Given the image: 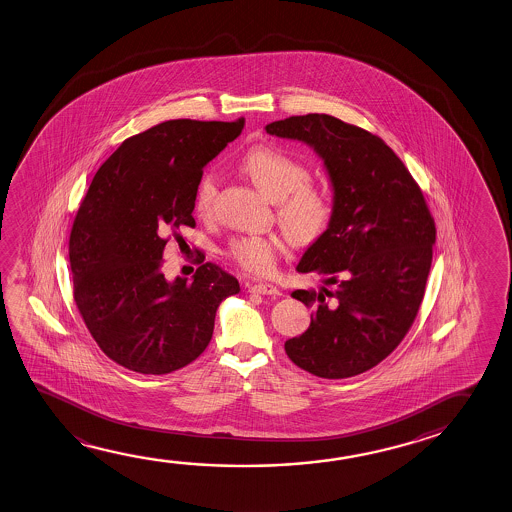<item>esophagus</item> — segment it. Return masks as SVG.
<instances>
[{
    "label": "esophagus",
    "mask_w": 512,
    "mask_h": 512,
    "mask_svg": "<svg viewBox=\"0 0 512 512\" xmlns=\"http://www.w3.org/2000/svg\"><path fill=\"white\" fill-rule=\"evenodd\" d=\"M249 292H254V294L261 295H279V288H276L274 285H270V283H256V285H249Z\"/></svg>",
    "instance_id": "1"
}]
</instances>
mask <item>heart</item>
Instances as JSON below:
<instances>
[{"instance_id":"heart-1","label":"heart","mask_w":512,"mask_h":512,"mask_svg":"<svg viewBox=\"0 0 512 512\" xmlns=\"http://www.w3.org/2000/svg\"><path fill=\"white\" fill-rule=\"evenodd\" d=\"M243 174L258 190L278 202L279 224L295 243L317 240L328 227L331 204L328 195L308 182L306 166L286 156L278 148L256 147L240 161ZM217 195V175L206 170L195 186L193 208L200 217H208ZM283 245L274 236H242L229 245L231 260L247 272L267 276L276 270Z\"/></svg>"}]
</instances>
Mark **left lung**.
I'll list each match as a JSON object with an SVG mask.
<instances>
[{
    "label": "left lung",
    "mask_w": 512,
    "mask_h": 512,
    "mask_svg": "<svg viewBox=\"0 0 512 512\" xmlns=\"http://www.w3.org/2000/svg\"><path fill=\"white\" fill-rule=\"evenodd\" d=\"M265 130L313 148L333 190L328 229L295 267L322 276L319 290L292 292L313 308L312 322L286 340V355L319 378L365 373L416 319L432 267L434 218L403 161L371 132L330 114L290 116Z\"/></svg>",
    "instance_id": "obj_1"
}]
</instances>
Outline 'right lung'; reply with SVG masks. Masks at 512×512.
Instances as JSON below:
<instances>
[{
  "instance_id": "obj_1",
  "label": "right lung",
  "mask_w": 512,
  "mask_h": 512,
  "mask_svg": "<svg viewBox=\"0 0 512 512\" xmlns=\"http://www.w3.org/2000/svg\"><path fill=\"white\" fill-rule=\"evenodd\" d=\"M238 122L170 120L125 139L98 168L70 236L73 297L87 330L116 364L166 374L208 347L236 278L213 263L193 278L163 274L166 236L193 227L202 168L242 134Z\"/></svg>"
}]
</instances>
